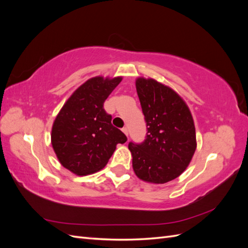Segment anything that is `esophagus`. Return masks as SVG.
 Returning <instances> with one entry per match:
<instances>
[{
    "label": "esophagus",
    "mask_w": 248,
    "mask_h": 248,
    "mask_svg": "<svg viewBox=\"0 0 248 248\" xmlns=\"http://www.w3.org/2000/svg\"><path fill=\"white\" fill-rule=\"evenodd\" d=\"M122 131L126 134V136H128V128H127L126 126H125V127H123V128H122Z\"/></svg>",
    "instance_id": "esophagus-1"
}]
</instances>
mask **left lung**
Returning a JSON list of instances; mask_svg holds the SVG:
<instances>
[{"label":"left lung","mask_w":248,"mask_h":248,"mask_svg":"<svg viewBox=\"0 0 248 248\" xmlns=\"http://www.w3.org/2000/svg\"><path fill=\"white\" fill-rule=\"evenodd\" d=\"M136 85L147 133L140 144H128L133 170L144 181L167 183L182 174L196 151L193 119L174 90L152 78H140Z\"/></svg>","instance_id":"obj_1"}]
</instances>
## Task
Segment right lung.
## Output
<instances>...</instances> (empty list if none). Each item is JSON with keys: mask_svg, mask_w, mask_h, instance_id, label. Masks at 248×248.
Here are the masks:
<instances>
[{"mask_svg": "<svg viewBox=\"0 0 248 248\" xmlns=\"http://www.w3.org/2000/svg\"><path fill=\"white\" fill-rule=\"evenodd\" d=\"M122 78L97 77L82 84L66 101L51 130V145L62 166L79 176L106 167L125 134L111 124L103 103Z\"/></svg>", "mask_w": 248, "mask_h": 248, "instance_id": "obj_1", "label": "right lung"}]
</instances>
